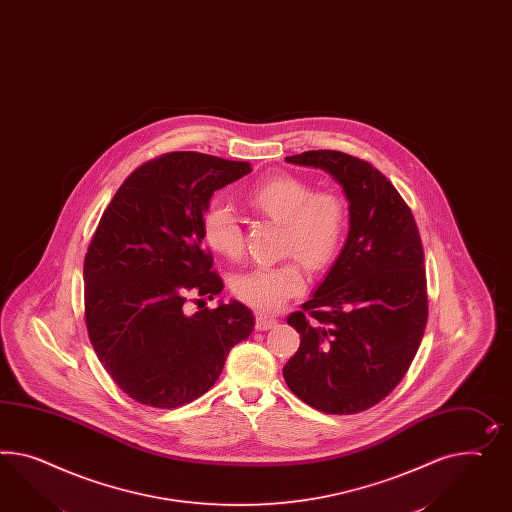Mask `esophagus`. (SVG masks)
Returning a JSON list of instances; mask_svg holds the SVG:
<instances>
[{"instance_id": "1", "label": "esophagus", "mask_w": 512, "mask_h": 512, "mask_svg": "<svg viewBox=\"0 0 512 512\" xmlns=\"http://www.w3.org/2000/svg\"><path fill=\"white\" fill-rule=\"evenodd\" d=\"M276 324V318L264 317V315H257V318H255V328H257L259 332L270 330V328H274Z\"/></svg>"}]
</instances>
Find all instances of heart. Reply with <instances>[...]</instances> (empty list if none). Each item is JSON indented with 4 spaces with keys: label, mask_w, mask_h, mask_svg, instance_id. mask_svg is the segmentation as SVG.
Masks as SVG:
<instances>
[{
    "label": "heart",
    "mask_w": 512,
    "mask_h": 512,
    "mask_svg": "<svg viewBox=\"0 0 512 512\" xmlns=\"http://www.w3.org/2000/svg\"><path fill=\"white\" fill-rule=\"evenodd\" d=\"M246 203L251 210L283 225L281 253L294 255L283 263L255 266L231 277L236 300L261 313H274L305 287L304 266L324 272L337 259L348 231L345 199L296 175H274L255 184ZM208 248L236 261L244 253V233L235 212L212 205L203 216Z\"/></svg>",
    "instance_id": "1"
}]
</instances>
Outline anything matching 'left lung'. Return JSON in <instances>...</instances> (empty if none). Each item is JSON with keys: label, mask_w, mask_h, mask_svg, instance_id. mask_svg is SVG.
Instances as JSON below:
<instances>
[{"label": "left lung", "mask_w": 512, "mask_h": 512, "mask_svg": "<svg viewBox=\"0 0 512 512\" xmlns=\"http://www.w3.org/2000/svg\"><path fill=\"white\" fill-rule=\"evenodd\" d=\"M291 164L326 169L350 201V233L332 272L287 322L300 346L283 376L318 412L360 414L410 369L429 318L427 274L414 214L369 162L307 151Z\"/></svg>", "instance_id": "obj_1"}]
</instances>
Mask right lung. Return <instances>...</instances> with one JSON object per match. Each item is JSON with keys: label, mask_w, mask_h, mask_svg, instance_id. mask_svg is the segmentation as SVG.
Instances as JSON below:
<instances>
[{"label": "right lung", "mask_w": 512, "mask_h": 512, "mask_svg": "<svg viewBox=\"0 0 512 512\" xmlns=\"http://www.w3.org/2000/svg\"><path fill=\"white\" fill-rule=\"evenodd\" d=\"M249 171V162L166 152L126 177L98 221L83 261L85 326L106 373L136 402L195 401L253 332L240 302L188 313L223 289L203 246L208 201Z\"/></svg>", "instance_id": "obj_1"}]
</instances>
